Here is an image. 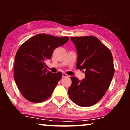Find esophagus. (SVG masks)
<instances>
[{"mask_svg": "<svg viewBox=\"0 0 130 130\" xmlns=\"http://www.w3.org/2000/svg\"><path fill=\"white\" fill-rule=\"evenodd\" d=\"M62 76L67 77H68V74H67L66 73H63V74H62Z\"/></svg>", "mask_w": 130, "mask_h": 130, "instance_id": "obj_1", "label": "esophagus"}]
</instances>
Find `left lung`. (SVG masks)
Here are the masks:
<instances>
[{"mask_svg":"<svg viewBox=\"0 0 130 130\" xmlns=\"http://www.w3.org/2000/svg\"><path fill=\"white\" fill-rule=\"evenodd\" d=\"M77 52L76 67L85 70V78L71 77L70 99L82 107L93 106L106 93L112 79L114 67L112 53L94 36L71 37Z\"/></svg>","mask_w":130,"mask_h":130,"instance_id":"1","label":"left lung"}]
</instances>
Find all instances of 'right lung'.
Wrapping results in <instances>:
<instances>
[{"label":"right lung","mask_w":130,"mask_h":130,"mask_svg":"<svg viewBox=\"0 0 130 130\" xmlns=\"http://www.w3.org/2000/svg\"><path fill=\"white\" fill-rule=\"evenodd\" d=\"M69 37H56L40 34L31 37L19 47L15 56L14 77L16 86L28 101L40 103L51 96L62 78V73H53L45 68L57 47Z\"/></svg>","instance_id":"1"}]
</instances>
